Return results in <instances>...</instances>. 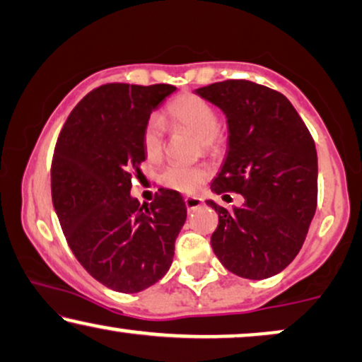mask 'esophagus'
Listing matches in <instances>:
<instances>
[{
    "label": "esophagus",
    "mask_w": 362,
    "mask_h": 362,
    "mask_svg": "<svg viewBox=\"0 0 362 362\" xmlns=\"http://www.w3.org/2000/svg\"><path fill=\"white\" fill-rule=\"evenodd\" d=\"M184 202H185L187 210H195L202 205V199H199V197H185Z\"/></svg>",
    "instance_id": "obj_1"
}]
</instances>
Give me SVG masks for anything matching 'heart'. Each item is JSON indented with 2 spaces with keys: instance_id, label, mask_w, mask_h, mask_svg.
Here are the masks:
<instances>
[{
  "instance_id": "b5f03b06",
  "label": "heart",
  "mask_w": 362,
  "mask_h": 362,
  "mask_svg": "<svg viewBox=\"0 0 362 362\" xmlns=\"http://www.w3.org/2000/svg\"><path fill=\"white\" fill-rule=\"evenodd\" d=\"M167 115L178 127L194 132L197 136V148L214 153L225 146V134L216 125L215 109L195 94H182L167 105ZM142 146L148 160L156 162L163 153V122L158 117L147 120L142 134ZM210 167L205 163L195 165H180L172 163L165 167L158 177L163 187L172 190L192 194L200 189V185L209 178Z\"/></svg>"
}]
</instances>
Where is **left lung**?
<instances>
[{
    "label": "left lung",
    "instance_id": "8db88e82",
    "mask_svg": "<svg viewBox=\"0 0 362 362\" xmlns=\"http://www.w3.org/2000/svg\"><path fill=\"white\" fill-rule=\"evenodd\" d=\"M228 122V152L211 190L242 206L218 214L211 248L228 272L264 279L285 269L305 243L317 204V156L306 124L278 90L245 79L197 89Z\"/></svg>",
    "mask_w": 362,
    "mask_h": 362
}]
</instances>
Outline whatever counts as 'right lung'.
<instances>
[{
  "label": "right lung",
  "instance_id": "right-lung-1",
  "mask_svg": "<svg viewBox=\"0 0 362 362\" xmlns=\"http://www.w3.org/2000/svg\"><path fill=\"white\" fill-rule=\"evenodd\" d=\"M170 84L112 83L72 109L51 163L52 205L67 245L90 276L120 293L157 283L172 264L187 206L160 189L151 205L131 197V178L146 160L142 134Z\"/></svg>",
  "mask_w": 362,
  "mask_h": 362
}]
</instances>
